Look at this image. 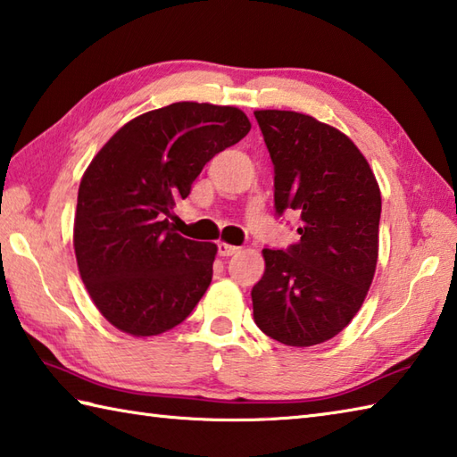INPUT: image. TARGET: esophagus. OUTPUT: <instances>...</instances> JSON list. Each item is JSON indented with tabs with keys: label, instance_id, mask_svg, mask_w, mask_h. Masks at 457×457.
<instances>
[{
	"label": "esophagus",
	"instance_id": "obj_1",
	"mask_svg": "<svg viewBox=\"0 0 457 457\" xmlns=\"http://www.w3.org/2000/svg\"><path fill=\"white\" fill-rule=\"evenodd\" d=\"M237 252H239L237 245L223 244V241H220V244H218V253H220L221 257H229V255H234V253H237Z\"/></svg>",
	"mask_w": 457,
	"mask_h": 457
}]
</instances>
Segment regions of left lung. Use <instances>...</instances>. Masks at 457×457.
<instances>
[{"instance_id":"8db88e82","label":"left lung","mask_w":457,"mask_h":457,"mask_svg":"<svg viewBox=\"0 0 457 457\" xmlns=\"http://www.w3.org/2000/svg\"><path fill=\"white\" fill-rule=\"evenodd\" d=\"M275 170V213H299L301 239L263 249L252 289L255 325L289 346L341 333L359 312L378 259L380 190L341 130L293 111H255Z\"/></svg>"}]
</instances>
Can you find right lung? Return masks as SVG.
I'll return each instance as SVG.
<instances>
[{
	"label": "right lung",
	"instance_id": "obj_1",
	"mask_svg": "<svg viewBox=\"0 0 457 457\" xmlns=\"http://www.w3.org/2000/svg\"><path fill=\"white\" fill-rule=\"evenodd\" d=\"M249 129L236 106L174 103L124 124L93 158L73 244L80 279L111 325L160 335L198 305L218 247L176 234L168 216L204 166Z\"/></svg>",
	"mask_w": 457,
	"mask_h": 457
}]
</instances>
